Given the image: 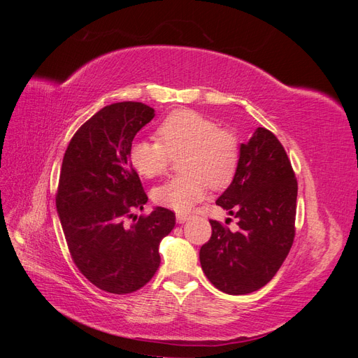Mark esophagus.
<instances>
[{
	"mask_svg": "<svg viewBox=\"0 0 358 358\" xmlns=\"http://www.w3.org/2000/svg\"><path fill=\"white\" fill-rule=\"evenodd\" d=\"M188 220H189V216H188V215H185V213H178V215H176V221H178L179 224L187 222Z\"/></svg>",
	"mask_w": 358,
	"mask_h": 358,
	"instance_id": "34e87169",
	"label": "esophagus"
}]
</instances>
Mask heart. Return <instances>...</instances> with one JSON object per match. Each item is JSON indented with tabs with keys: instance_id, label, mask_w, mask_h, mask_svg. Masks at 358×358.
I'll return each mask as SVG.
<instances>
[{
	"instance_id": "heart-1",
	"label": "heart",
	"mask_w": 358,
	"mask_h": 358,
	"mask_svg": "<svg viewBox=\"0 0 358 358\" xmlns=\"http://www.w3.org/2000/svg\"><path fill=\"white\" fill-rule=\"evenodd\" d=\"M158 142L137 140L129 148V164L140 176L152 179L166 171L171 158L180 155V176L152 191L157 204L187 212L201 201L209 185L225 188L233 180L241 159L237 137L204 115L180 109L171 112L157 128Z\"/></svg>"
}]
</instances>
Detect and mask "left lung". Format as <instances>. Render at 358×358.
I'll return each mask as SVG.
<instances>
[{
  "label": "left lung",
  "mask_w": 358,
  "mask_h": 358,
  "mask_svg": "<svg viewBox=\"0 0 358 358\" xmlns=\"http://www.w3.org/2000/svg\"><path fill=\"white\" fill-rule=\"evenodd\" d=\"M296 201L297 180L285 149L273 133L258 127L241 143L239 167L216 200L239 230L210 220L212 237L200 249L203 272L216 288L249 294L276 275L294 241Z\"/></svg>",
  "instance_id": "8db88e82"
}]
</instances>
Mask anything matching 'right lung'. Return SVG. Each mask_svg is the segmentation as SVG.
<instances>
[{
	"label": "right lung",
	"instance_id": "obj_1",
	"mask_svg": "<svg viewBox=\"0 0 358 358\" xmlns=\"http://www.w3.org/2000/svg\"><path fill=\"white\" fill-rule=\"evenodd\" d=\"M154 116L143 103L106 106L76 131L62 159L57 210L71 258L90 282L112 294H128L152 279L159 242L176 224L166 208L125 224L148 201L128 152Z\"/></svg>",
	"mask_w": 358,
	"mask_h": 358
}]
</instances>
